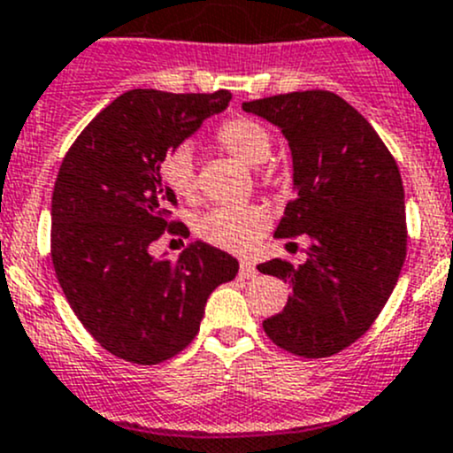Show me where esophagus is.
Returning a JSON list of instances; mask_svg holds the SVG:
<instances>
[{
  "mask_svg": "<svg viewBox=\"0 0 453 453\" xmlns=\"http://www.w3.org/2000/svg\"><path fill=\"white\" fill-rule=\"evenodd\" d=\"M240 275H242V278H247V280H256L257 278V269L251 265V262L242 260V262H240Z\"/></svg>",
  "mask_w": 453,
  "mask_h": 453,
  "instance_id": "esophagus-1",
  "label": "esophagus"
}]
</instances>
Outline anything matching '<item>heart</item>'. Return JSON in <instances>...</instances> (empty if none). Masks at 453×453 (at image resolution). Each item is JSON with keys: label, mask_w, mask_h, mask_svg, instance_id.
<instances>
[{"label": "heart", "mask_w": 453, "mask_h": 453, "mask_svg": "<svg viewBox=\"0 0 453 453\" xmlns=\"http://www.w3.org/2000/svg\"><path fill=\"white\" fill-rule=\"evenodd\" d=\"M215 142L226 153L238 157L247 166H260L266 162L273 149V137L265 124L251 118L224 119L215 131ZM162 182L180 200H196L197 178L196 159L188 146H175L165 155L159 165ZM269 226V215L256 204L213 206L197 219V235L211 247L224 251H249L265 235Z\"/></svg>", "instance_id": "obj_1"}]
</instances>
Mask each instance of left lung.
Instances as JSON below:
<instances>
[{
    "label": "left lung",
    "mask_w": 453,
    "mask_h": 453,
    "mask_svg": "<svg viewBox=\"0 0 453 453\" xmlns=\"http://www.w3.org/2000/svg\"><path fill=\"white\" fill-rule=\"evenodd\" d=\"M282 128L294 155L296 196L275 238L311 240L307 262L257 265L291 287L287 307L262 322L280 349L329 358L380 316L404 256V188L394 155L372 124L329 90H298L244 102Z\"/></svg>",
    "instance_id": "obj_1"
}]
</instances>
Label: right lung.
<instances>
[{"instance_id":"right-lung-1","label":"right lung","mask_w":453,"mask_h":453,"mask_svg":"<svg viewBox=\"0 0 453 453\" xmlns=\"http://www.w3.org/2000/svg\"><path fill=\"white\" fill-rule=\"evenodd\" d=\"M229 90L133 88L95 115L59 166L50 206V257L84 329L133 365L178 356L200 331L206 298L240 265L209 244L178 260L153 257L165 235L188 238L159 165L171 149L226 109Z\"/></svg>"}]
</instances>
